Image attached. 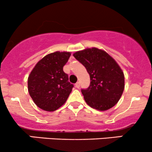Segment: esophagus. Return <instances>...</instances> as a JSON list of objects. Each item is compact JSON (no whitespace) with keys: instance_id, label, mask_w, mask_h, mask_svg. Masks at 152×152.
<instances>
[{"instance_id":"obj_1","label":"esophagus","mask_w":152,"mask_h":152,"mask_svg":"<svg viewBox=\"0 0 152 152\" xmlns=\"http://www.w3.org/2000/svg\"><path fill=\"white\" fill-rule=\"evenodd\" d=\"M75 86H76V88H78V89H79V88L80 87V83L79 82L76 83V84H75Z\"/></svg>"}]
</instances>
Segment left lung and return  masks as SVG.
Wrapping results in <instances>:
<instances>
[{
  "label": "left lung",
  "mask_w": 152,
  "mask_h": 152,
  "mask_svg": "<svg viewBox=\"0 0 152 152\" xmlns=\"http://www.w3.org/2000/svg\"><path fill=\"white\" fill-rule=\"evenodd\" d=\"M73 56L90 76L89 86L81 89L88 105L100 111L115 105L125 87L124 74L116 61L105 51L96 48L78 51Z\"/></svg>",
  "instance_id": "obj_1"
}]
</instances>
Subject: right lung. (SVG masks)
Segmentation results:
<instances>
[{
    "instance_id": "right-lung-1",
    "label": "right lung",
    "mask_w": 152,
    "mask_h": 152,
    "mask_svg": "<svg viewBox=\"0 0 152 152\" xmlns=\"http://www.w3.org/2000/svg\"><path fill=\"white\" fill-rule=\"evenodd\" d=\"M71 56L68 52L47 55L36 64L28 78V91L34 102L45 111H55L67 100L73 85L68 81L63 66Z\"/></svg>"
}]
</instances>
